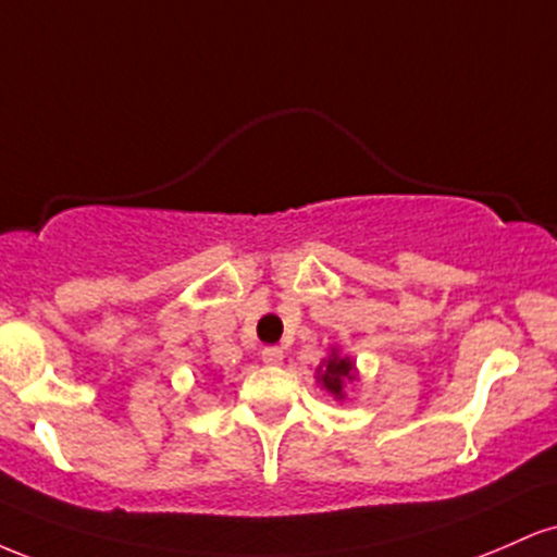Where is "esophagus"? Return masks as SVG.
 Here are the masks:
<instances>
[{
	"label": "esophagus",
	"instance_id": "34e87169",
	"mask_svg": "<svg viewBox=\"0 0 557 557\" xmlns=\"http://www.w3.org/2000/svg\"><path fill=\"white\" fill-rule=\"evenodd\" d=\"M261 359H264V363H270V367H280L285 359L283 348H277V345H270V348L261 350Z\"/></svg>",
	"mask_w": 557,
	"mask_h": 557
}]
</instances>
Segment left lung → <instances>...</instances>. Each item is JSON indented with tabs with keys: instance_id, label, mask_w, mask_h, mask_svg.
Returning a JSON list of instances; mask_svg holds the SVG:
<instances>
[{
	"instance_id": "8db88e82",
	"label": "left lung",
	"mask_w": 557,
	"mask_h": 557,
	"mask_svg": "<svg viewBox=\"0 0 557 557\" xmlns=\"http://www.w3.org/2000/svg\"><path fill=\"white\" fill-rule=\"evenodd\" d=\"M359 380V369L350 356H343L337 348H330L327 359L317 367V382L327 389L335 400H345V385Z\"/></svg>"
}]
</instances>
